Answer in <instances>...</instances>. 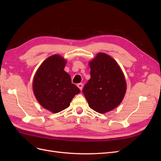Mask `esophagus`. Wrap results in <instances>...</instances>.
Listing matches in <instances>:
<instances>
[{
    "instance_id": "1",
    "label": "esophagus",
    "mask_w": 161,
    "mask_h": 161,
    "mask_svg": "<svg viewBox=\"0 0 161 161\" xmlns=\"http://www.w3.org/2000/svg\"><path fill=\"white\" fill-rule=\"evenodd\" d=\"M77 86L79 87V89H80V91H82V86H83V85H82V83H79V84L77 85Z\"/></svg>"
}]
</instances>
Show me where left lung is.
<instances>
[{
    "mask_svg": "<svg viewBox=\"0 0 161 161\" xmlns=\"http://www.w3.org/2000/svg\"><path fill=\"white\" fill-rule=\"evenodd\" d=\"M91 79L82 89L90 108L105 114L118 106L126 91L122 71L117 62L104 53H99L90 63Z\"/></svg>",
    "mask_w": 161,
    "mask_h": 161,
    "instance_id": "left-lung-1",
    "label": "left lung"
}]
</instances>
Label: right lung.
<instances>
[{"instance_id":"obj_1","label":"right lung","mask_w":161,"mask_h":161,"mask_svg":"<svg viewBox=\"0 0 161 161\" xmlns=\"http://www.w3.org/2000/svg\"><path fill=\"white\" fill-rule=\"evenodd\" d=\"M66 63L59 55L52 56L39 67L33 79V92L37 101L53 113L69 108L73 97L80 92L64 71Z\"/></svg>"}]
</instances>
